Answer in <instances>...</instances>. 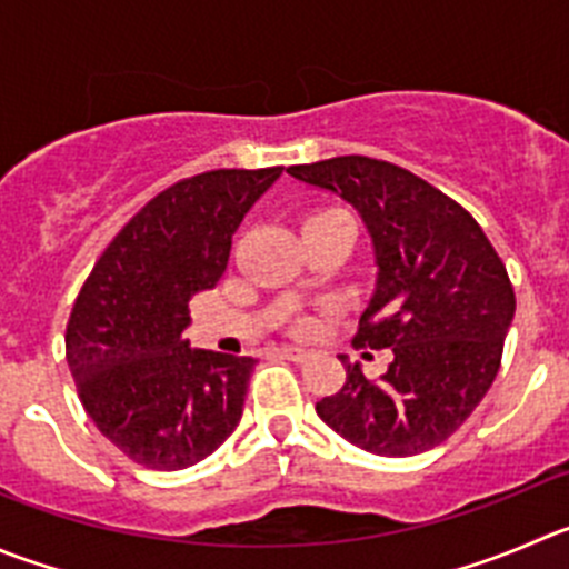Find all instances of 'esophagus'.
I'll return each mask as SVG.
<instances>
[{
  "label": "esophagus",
  "instance_id": "obj_1",
  "mask_svg": "<svg viewBox=\"0 0 569 569\" xmlns=\"http://www.w3.org/2000/svg\"><path fill=\"white\" fill-rule=\"evenodd\" d=\"M281 355L288 357V360H293V362H305V360H310V351H307V349H299V346H284V349H281Z\"/></svg>",
  "mask_w": 569,
  "mask_h": 569
}]
</instances>
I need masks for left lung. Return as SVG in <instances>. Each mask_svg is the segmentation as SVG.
Instances as JSON below:
<instances>
[{
  "mask_svg": "<svg viewBox=\"0 0 569 569\" xmlns=\"http://www.w3.org/2000/svg\"><path fill=\"white\" fill-rule=\"evenodd\" d=\"M288 172L340 194L369 229L377 288L355 346L393 351L380 380L343 360V388L316 413L375 456L432 450L469 419L500 371L517 310L506 264L461 203L391 161L338 156Z\"/></svg>",
  "mask_w": 569,
  "mask_h": 569,
  "instance_id": "left-lung-1",
  "label": "left lung"
}]
</instances>
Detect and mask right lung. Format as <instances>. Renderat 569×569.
I'll return each instance as SVG.
<instances>
[{
	"instance_id": "right-lung-1",
	"label": "right lung",
	"mask_w": 569,
	"mask_h": 569,
	"mask_svg": "<svg viewBox=\"0 0 569 569\" xmlns=\"http://www.w3.org/2000/svg\"><path fill=\"white\" fill-rule=\"evenodd\" d=\"M281 176L212 170L144 203L102 251L67 323V362L97 430L148 469H187L240 425L253 357L189 349V299L226 273L231 237Z\"/></svg>"
}]
</instances>
